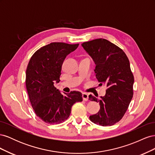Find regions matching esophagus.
Wrapping results in <instances>:
<instances>
[{
	"mask_svg": "<svg viewBox=\"0 0 155 155\" xmlns=\"http://www.w3.org/2000/svg\"><path fill=\"white\" fill-rule=\"evenodd\" d=\"M82 97H83V100L84 101H87L88 99V95L87 94V93H83Z\"/></svg>",
	"mask_w": 155,
	"mask_h": 155,
	"instance_id": "esophagus-1",
	"label": "esophagus"
}]
</instances>
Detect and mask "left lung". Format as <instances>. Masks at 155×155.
<instances>
[{"label": "left lung", "instance_id": "1", "mask_svg": "<svg viewBox=\"0 0 155 155\" xmlns=\"http://www.w3.org/2000/svg\"><path fill=\"white\" fill-rule=\"evenodd\" d=\"M81 45L96 64L94 72L100 85L104 84L107 87L100 100L89 95V100L100 105L99 112L89 118L101 126L112 125L123 118L133 96L134 76L129 59L120 48L105 39Z\"/></svg>", "mask_w": 155, "mask_h": 155}]
</instances>
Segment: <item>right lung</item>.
Here are the masks:
<instances>
[{
	"label": "right lung",
	"mask_w": 155,
	"mask_h": 155,
	"mask_svg": "<svg viewBox=\"0 0 155 155\" xmlns=\"http://www.w3.org/2000/svg\"><path fill=\"white\" fill-rule=\"evenodd\" d=\"M79 44L51 43L33 54L26 72V86L33 109L45 123L58 124L68 119L76 102L82 101V94L72 91L63 95L56 88L62 64L67 55Z\"/></svg>",
	"instance_id": "1"
}]
</instances>
